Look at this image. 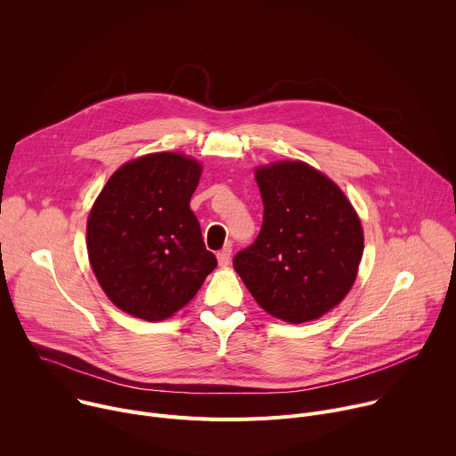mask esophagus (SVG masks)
Segmentation results:
<instances>
[{"label": "esophagus", "instance_id": "1", "mask_svg": "<svg viewBox=\"0 0 456 456\" xmlns=\"http://www.w3.org/2000/svg\"><path fill=\"white\" fill-rule=\"evenodd\" d=\"M231 247H225V248H222L218 254H216V257H218V265L220 267H227L229 264H231Z\"/></svg>", "mask_w": 456, "mask_h": 456}]
</instances>
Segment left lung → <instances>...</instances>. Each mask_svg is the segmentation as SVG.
I'll list each match as a JSON object with an SVG mask.
<instances>
[{"mask_svg":"<svg viewBox=\"0 0 456 456\" xmlns=\"http://www.w3.org/2000/svg\"><path fill=\"white\" fill-rule=\"evenodd\" d=\"M264 224L232 265L265 312L305 322L339 305L362 257L361 220L329 176L301 160L256 169Z\"/></svg>","mask_w":456,"mask_h":456,"instance_id":"8db88e82","label":"left lung"}]
</instances>
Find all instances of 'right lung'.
Masks as SVG:
<instances>
[{"label":"right lung","mask_w":456,"mask_h":456,"mask_svg":"<svg viewBox=\"0 0 456 456\" xmlns=\"http://www.w3.org/2000/svg\"><path fill=\"white\" fill-rule=\"evenodd\" d=\"M202 166L182 153H150L120 166L86 225L94 274L129 315L162 321L185 306L216 267L189 208Z\"/></svg>","instance_id":"add662e5"}]
</instances>
